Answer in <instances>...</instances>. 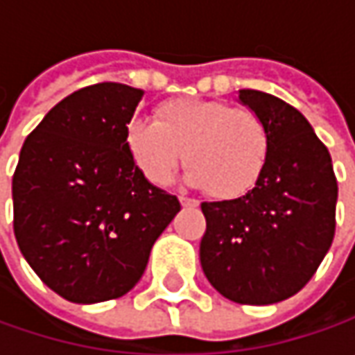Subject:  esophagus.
<instances>
[{
	"mask_svg": "<svg viewBox=\"0 0 355 355\" xmlns=\"http://www.w3.org/2000/svg\"><path fill=\"white\" fill-rule=\"evenodd\" d=\"M180 203L184 205V207H193V205H198V201L191 198H185V196H180Z\"/></svg>",
	"mask_w": 355,
	"mask_h": 355,
	"instance_id": "34e87169",
	"label": "esophagus"
}]
</instances>
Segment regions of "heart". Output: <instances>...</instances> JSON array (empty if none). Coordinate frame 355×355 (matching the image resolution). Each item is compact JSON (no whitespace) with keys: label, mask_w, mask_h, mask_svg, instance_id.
<instances>
[{"label":"heart","mask_w":355,"mask_h":355,"mask_svg":"<svg viewBox=\"0 0 355 355\" xmlns=\"http://www.w3.org/2000/svg\"><path fill=\"white\" fill-rule=\"evenodd\" d=\"M126 146L136 166L156 185H166L184 159L185 182L221 199L251 191L270 152L265 120L249 108L223 101L171 98L156 108V120L134 118Z\"/></svg>","instance_id":"heart-1"}]
</instances>
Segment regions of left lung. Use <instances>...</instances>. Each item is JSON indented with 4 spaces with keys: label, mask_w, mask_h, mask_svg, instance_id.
I'll return each instance as SVG.
<instances>
[{
    "label": "left lung",
    "mask_w": 355,
    "mask_h": 355,
    "mask_svg": "<svg viewBox=\"0 0 355 355\" xmlns=\"http://www.w3.org/2000/svg\"><path fill=\"white\" fill-rule=\"evenodd\" d=\"M239 103L265 120L268 162L243 198L205 201L199 261L219 294L237 304H275L296 294L320 266L336 229L332 157L294 106L261 90Z\"/></svg>",
    "instance_id": "1"
}]
</instances>
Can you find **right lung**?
<instances>
[{
  "instance_id": "right-lung-1",
  "label": "right lung",
  "mask_w": 355,
  "mask_h": 355,
  "mask_svg": "<svg viewBox=\"0 0 355 355\" xmlns=\"http://www.w3.org/2000/svg\"><path fill=\"white\" fill-rule=\"evenodd\" d=\"M142 96L120 83L76 90L21 148L11 184L17 245L37 277L76 304L132 291L182 209L146 180L126 146Z\"/></svg>"
}]
</instances>
